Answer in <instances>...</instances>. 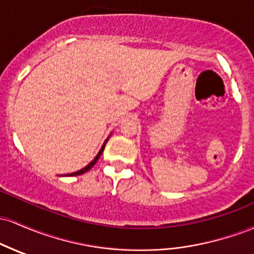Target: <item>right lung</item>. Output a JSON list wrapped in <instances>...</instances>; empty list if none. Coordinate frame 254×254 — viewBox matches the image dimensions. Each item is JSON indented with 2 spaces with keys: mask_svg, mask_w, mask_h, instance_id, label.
Returning a JSON list of instances; mask_svg holds the SVG:
<instances>
[{
  "mask_svg": "<svg viewBox=\"0 0 254 254\" xmlns=\"http://www.w3.org/2000/svg\"><path fill=\"white\" fill-rule=\"evenodd\" d=\"M107 141H109V138H106V141L104 142V144H103V147H101V149L99 150L98 155L94 157V160H93V161L90 162V164L87 165L86 167L82 168V170H80V171H77V172H74V173H70V174H65V176H68V177H75V176H80V174H83V173H86V172H88V171L90 170V168L93 167V166H94L95 164H97V161H98V160H99V157H100L101 154H103V151H104V148H105V144L107 143Z\"/></svg>",
  "mask_w": 254,
  "mask_h": 254,
  "instance_id": "1",
  "label": "right lung"
}]
</instances>
